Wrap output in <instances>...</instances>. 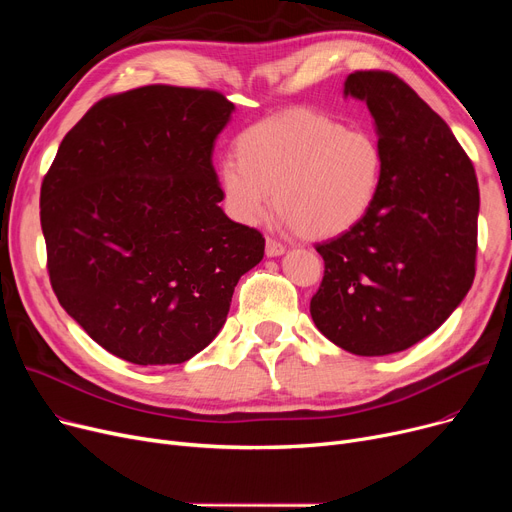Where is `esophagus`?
<instances>
[{
    "mask_svg": "<svg viewBox=\"0 0 512 512\" xmlns=\"http://www.w3.org/2000/svg\"><path fill=\"white\" fill-rule=\"evenodd\" d=\"M284 251H286V247L282 245V242H278L276 238H267L265 240V253H267V257H280Z\"/></svg>",
    "mask_w": 512,
    "mask_h": 512,
    "instance_id": "esophagus-1",
    "label": "esophagus"
}]
</instances>
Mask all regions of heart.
Segmentation results:
<instances>
[{
	"label": "heart",
	"mask_w": 512,
	"mask_h": 512,
	"mask_svg": "<svg viewBox=\"0 0 512 512\" xmlns=\"http://www.w3.org/2000/svg\"><path fill=\"white\" fill-rule=\"evenodd\" d=\"M384 147L367 128L288 110L242 130L218 168L226 211L255 226L276 207L299 234L328 240L355 230L378 201Z\"/></svg>",
	"instance_id": "obj_1"
}]
</instances>
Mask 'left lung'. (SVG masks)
<instances>
[{
    "label": "left lung",
    "instance_id": "8db88e82",
    "mask_svg": "<svg viewBox=\"0 0 512 512\" xmlns=\"http://www.w3.org/2000/svg\"><path fill=\"white\" fill-rule=\"evenodd\" d=\"M344 95L367 103L384 147L378 201L351 232L317 245V330L361 357L436 332L475 278L479 186L448 124L392 72L359 70Z\"/></svg>",
    "mask_w": 512,
    "mask_h": 512
}]
</instances>
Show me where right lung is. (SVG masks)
<instances>
[{"instance_id": "add662e5", "label": "right lung", "mask_w": 512, "mask_h": 512, "mask_svg": "<svg viewBox=\"0 0 512 512\" xmlns=\"http://www.w3.org/2000/svg\"><path fill=\"white\" fill-rule=\"evenodd\" d=\"M234 103L149 85L97 101L41 184L47 272L66 313L134 365L184 363L226 324L263 259L259 230L222 211L211 155Z\"/></svg>"}]
</instances>
